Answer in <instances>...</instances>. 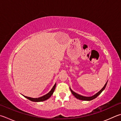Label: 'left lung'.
<instances>
[{"instance_id":"1","label":"left lung","mask_w":121,"mask_h":121,"mask_svg":"<svg viewBox=\"0 0 121 121\" xmlns=\"http://www.w3.org/2000/svg\"><path fill=\"white\" fill-rule=\"evenodd\" d=\"M107 83V82H106V83H105V85H104V86L103 87V88L101 89L99 91H98L97 94H96L95 95H94V96H91V97H85V96L80 95H79V94L74 93V91H72L70 88V91H71L72 94H73V95L74 96V97L77 99H80V100H91L94 99L96 98L101 93H102L103 91H104V89L105 88V87H106V86Z\"/></svg>"}]
</instances>
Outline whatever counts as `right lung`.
<instances>
[{
	"label": "right lung",
	"instance_id": "right-lung-1",
	"mask_svg": "<svg viewBox=\"0 0 121 121\" xmlns=\"http://www.w3.org/2000/svg\"><path fill=\"white\" fill-rule=\"evenodd\" d=\"M56 83H55V85H54V86L52 88L51 91H50L49 93H48L47 94H46V95H44L43 96H42V97H40L39 98H31V97H27V96H24V97H26V98H27L28 99H29L31 101H33V102H42V101H44V100H45L48 99V98H49L51 96H52V94H53V92L55 90V88H56Z\"/></svg>",
	"mask_w": 121,
	"mask_h": 121
}]
</instances>
